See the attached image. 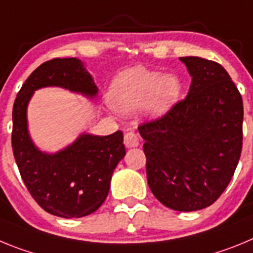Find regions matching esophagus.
Returning <instances> with one entry per match:
<instances>
[{
  "label": "esophagus",
  "mask_w": 253,
  "mask_h": 253,
  "mask_svg": "<svg viewBox=\"0 0 253 253\" xmlns=\"http://www.w3.org/2000/svg\"><path fill=\"white\" fill-rule=\"evenodd\" d=\"M124 144L125 147H138L139 146V138H138L137 133L134 129H129L126 133L124 134Z\"/></svg>",
  "instance_id": "34e87169"
}]
</instances>
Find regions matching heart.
Wrapping results in <instances>:
<instances>
[{"label": "heart", "instance_id": "1", "mask_svg": "<svg viewBox=\"0 0 253 253\" xmlns=\"http://www.w3.org/2000/svg\"><path fill=\"white\" fill-rule=\"evenodd\" d=\"M180 93L181 82L177 76L135 67L116 76L107 93V101L118 113H133L143 106L147 115L158 118L175 105Z\"/></svg>", "mask_w": 253, "mask_h": 253}]
</instances>
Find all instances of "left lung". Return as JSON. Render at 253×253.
<instances>
[{
    "label": "left lung",
    "mask_w": 253,
    "mask_h": 253,
    "mask_svg": "<svg viewBox=\"0 0 253 253\" xmlns=\"http://www.w3.org/2000/svg\"><path fill=\"white\" fill-rule=\"evenodd\" d=\"M193 77L184 100L138 126L146 143L147 180L165 207L194 211L213 204L228 186L242 151L243 102L224 68L181 57Z\"/></svg>",
    "instance_id": "1"
}]
</instances>
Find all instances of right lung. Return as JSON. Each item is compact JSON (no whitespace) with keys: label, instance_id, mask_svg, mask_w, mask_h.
Here are the masks:
<instances>
[{"label":"right lung","instance_id":"obj_1","mask_svg":"<svg viewBox=\"0 0 253 253\" xmlns=\"http://www.w3.org/2000/svg\"><path fill=\"white\" fill-rule=\"evenodd\" d=\"M58 86L88 97L97 86L77 58H54L40 64L20 88L12 109V151L20 175L35 202L62 218H81L105 202L115 167L125 156L123 131L99 137L82 134L71 146L49 154L34 146L26 109L35 90Z\"/></svg>","mask_w":253,"mask_h":253}]
</instances>
